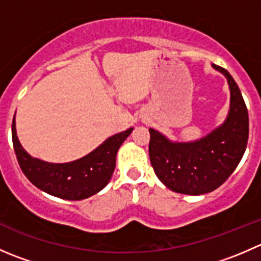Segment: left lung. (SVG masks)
Returning <instances> with one entry per match:
<instances>
[{
	"instance_id": "1",
	"label": "left lung",
	"mask_w": 261,
	"mask_h": 261,
	"mask_svg": "<svg viewBox=\"0 0 261 261\" xmlns=\"http://www.w3.org/2000/svg\"><path fill=\"white\" fill-rule=\"evenodd\" d=\"M222 73L230 88V110L222 125L194 141H173L149 128V155L160 181L177 193L199 196L215 191L227 180L246 150L249 115L243 94L230 73Z\"/></svg>"
}]
</instances>
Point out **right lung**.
<instances>
[{"label": "right lung", "instance_id": "right-lung-1", "mask_svg": "<svg viewBox=\"0 0 261 261\" xmlns=\"http://www.w3.org/2000/svg\"><path fill=\"white\" fill-rule=\"evenodd\" d=\"M134 127L115 134L98 147L69 163H49L34 158L23 149L12 120V143L21 170L29 180L45 193L58 198L80 201L98 193L111 180L116 155Z\"/></svg>", "mask_w": 261, "mask_h": 261}]
</instances>
